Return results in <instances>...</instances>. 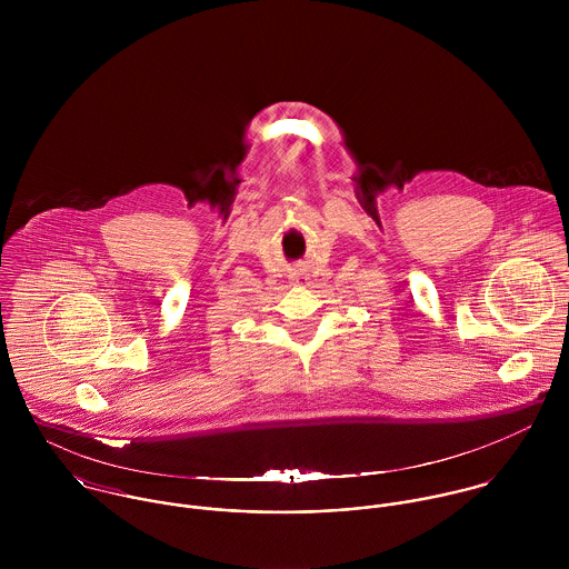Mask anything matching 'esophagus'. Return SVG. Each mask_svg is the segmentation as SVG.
Here are the masks:
<instances>
[{
	"label": "esophagus",
	"instance_id": "obj_1",
	"mask_svg": "<svg viewBox=\"0 0 569 569\" xmlns=\"http://www.w3.org/2000/svg\"><path fill=\"white\" fill-rule=\"evenodd\" d=\"M302 278H305V276H302V273H298L293 280H302Z\"/></svg>",
	"mask_w": 569,
	"mask_h": 569
}]
</instances>
